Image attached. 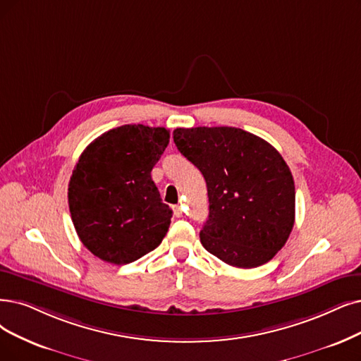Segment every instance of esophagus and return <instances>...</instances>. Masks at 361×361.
I'll return each mask as SVG.
<instances>
[{
  "label": "esophagus",
  "instance_id": "1",
  "mask_svg": "<svg viewBox=\"0 0 361 361\" xmlns=\"http://www.w3.org/2000/svg\"><path fill=\"white\" fill-rule=\"evenodd\" d=\"M173 213H175L176 218H182V214H183L180 206H175V207H173Z\"/></svg>",
  "mask_w": 361,
  "mask_h": 361
}]
</instances>
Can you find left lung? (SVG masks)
Returning <instances> with one entry per match:
<instances>
[{"instance_id":"8db88e82","label":"left lung","mask_w":361,"mask_h":361,"mask_svg":"<svg viewBox=\"0 0 361 361\" xmlns=\"http://www.w3.org/2000/svg\"><path fill=\"white\" fill-rule=\"evenodd\" d=\"M173 140L207 185L204 249L237 268L271 261L295 224V182L280 152L235 127H179Z\"/></svg>"}]
</instances>
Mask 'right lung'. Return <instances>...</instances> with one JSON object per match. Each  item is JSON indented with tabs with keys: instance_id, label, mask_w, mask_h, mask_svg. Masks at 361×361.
Listing matches in <instances>:
<instances>
[{
	"instance_id": "obj_1",
	"label": "right lung",
	"mask_w": 361,
	"mask_h": 361,
	"mask_svg": "<svg viewBox=\"0 0 361 361\" xmlns=\"http://www.w3.org/2000/svg\"><path fill=\"white\" fill-rule=\"evenodd\" d=\"M164 127L126 124L82 151L68 186L81 243L105 262L126 265L160 246L171 210L151 178L169 145Z\"/></svg>"
}]
</instances>
